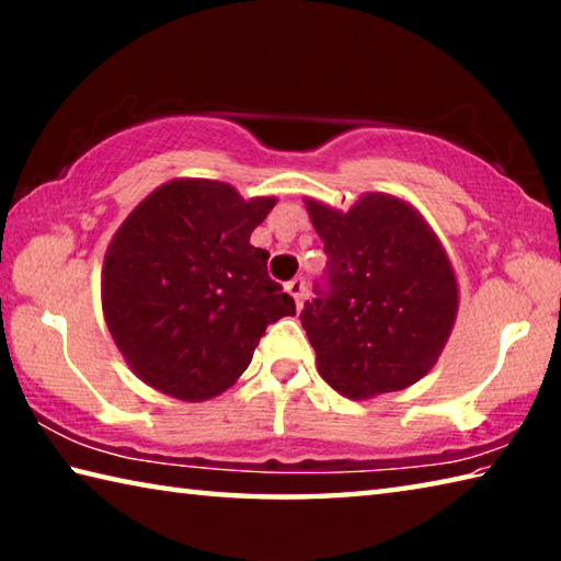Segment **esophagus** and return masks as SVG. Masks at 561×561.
Returning a JSON list of instances; mask_svg holds the SVG:
<instances>
[{
    "mask_svg": "<svg viewBox=\"0 0 561 561\" xmlns=\"http://www.w3.org/2000/svg\"><path fill=\"white\" fill-rule=\"evenodd\" d=\"M304 287H307V284H304L301 277L291 279V282L287 284V291L291 294V299H294V304H297V309H301V304H304Z\"/></svg>",
    "mask_w": 561,
    "mask_h": 561,
    "instance_id": "1",
    "label": "esophagus"
}]
</instances>
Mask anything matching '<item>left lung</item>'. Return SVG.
Here are the masks:
<instances>
[{
    "mask_svg": "<svg viewBox=\"0 0 561 561\" xmlns=\"http://www.w3.org/2000/svg\"><path fill=\"white\" fill-rule=\"evenodd\" d=\"M329 254L327 289L301 327L319 376L351 401L403 391L438 364L458 317V277L440 237L403 197L366 193L336 210L304 201Z\"/></svg>",
    "mask_w": 561,
    "mask_h": 561,
    "instance_id": "left-lung-1",
    "label": "left lung"
}]
</instances>
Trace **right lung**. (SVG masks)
Instances as JSON below:
<instances>
[{
  "label": "right lung",
  "mask_w": 561,
  "mask_h": 561,
  "mask_svg": "<svg viewBox=\"0 0 561 561\" xmlns=\"http://www.w3.org/2000/svg\"><path fill=\"white\" fill-rule=\"evenodd\" d=\"M277 197L207 178L168 180L121 222L101 270L113 341L146 386L185 403L225 393L267 324L294 317L250 234Z\"/></svg>",
  "instance_id": "add662e5"
}]
</instances>
